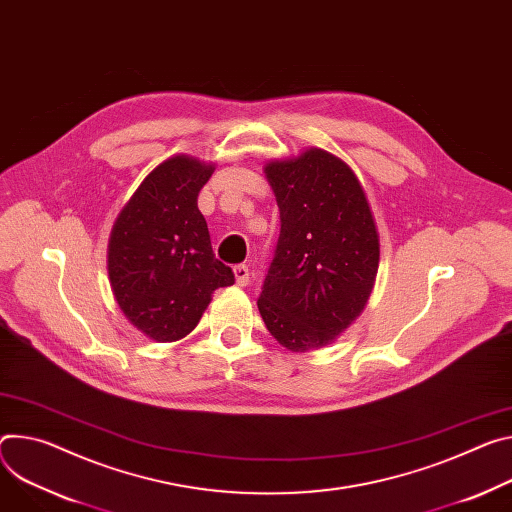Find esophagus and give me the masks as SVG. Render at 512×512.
Segmentation results:
<instances>
[{"mask_svg": "<svg viewBox=\"0 0 512 512\" xmlns=\"http://www.w3.org/2000/svg\"><path fill=\"white\" fill-rule=\"evenodd\" d=\"M235 280H237V286H241V288L249 286V267L247 265L235 267Z\"/></svg>", "mask_w": 512, "mask_h": 512, "instance_id": "esophagus-1", "label": "esophagus"}]
</instances>
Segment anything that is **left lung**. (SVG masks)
<instances>
[{"label": "left lung", "mask_w": 512, "mask_h": 512, "mask_svg": "<svg viewBox=\"0 0 512 512\" xmlns=\"http://www.w3.org/2000/svg\"><path fill=\"white\" fill-rule=\"evenodd\" d=\"M280 239L257 300L275 341L304 353L329 345L363 312L374 290L380 237L353 169L308 149L269 161Z\"/></svg>", "instance_id": "1"}]
</instances>
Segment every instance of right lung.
I'll return each instance as SVG.
<instances>
[{
	"label": "right lung",
	"mask_w": 512,
	"mask_h": 512,
	"mask_svg": "<svg viewBox=\"0 0 512 512\" xmlns=\"http://www.w3.org/2000/svg\"><path fill=\"white\" fill-rule=\"evenodd\" d=\"M214 165L175 155L157 165L118 214L108 243L114 298L157 343L190 335L214 290L235 273L214 257L198 194Z\"/></svg>",
	"instance_id": "1"
}]
</instances>
